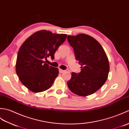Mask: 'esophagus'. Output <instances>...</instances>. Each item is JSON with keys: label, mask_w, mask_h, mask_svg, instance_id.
Here are the masks:
<instances>
[{"label": "esophagus", "mask_w": 129, "mask_h": 129, "mask_svg": "<svg viewBox=\"0 0 129 129\" xmlns=\"http://www.w3.org/2000/svg\"><path fill=\"white\" fill-rule=\"evenodd\" d=\"M64 72V70H62V69H59V73H62Z\"/></svg>", "instance_id": "34e87169"}]
</instances>
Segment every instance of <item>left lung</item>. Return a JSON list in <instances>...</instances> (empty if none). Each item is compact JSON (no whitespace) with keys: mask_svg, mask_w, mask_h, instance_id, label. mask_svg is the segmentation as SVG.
I'll list each match as a JSON object with an SVG mask.
<instances>
[{"mask_svg":"<svg viewBox=\"0 0 129 129\" xmlns=\"http://www.w3.org/2000/svg\"><path fill=\"white\" fill-rule=\"evenodd\" d=\"M67 40L81 66L79 73L72 72V78L67 82L68 87L78 95H91L107 80L110 69L108 57L101 45L87 34L69 35Z\"/></svg>","mask_w":129,"mask_h":129,"instance_id":"8db88e82","label":"left lung"}]
</instances>
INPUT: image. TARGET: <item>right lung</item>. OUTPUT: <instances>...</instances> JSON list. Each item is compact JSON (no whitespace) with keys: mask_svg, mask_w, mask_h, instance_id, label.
I'll return each instance as SVG.
<instances>
[{"mask_svg":"<svg viewBox=\"0 0 129 129\" xmlns=\"http://www.w3.org/2000/svg\"><path fill=\"white\" fill-rule=\"evenodd\" d=\"M67 34H53L42 30L34 33L20 47L16 62V72L20 81L34 93L42 92L52 86L58 69L45 63L47 57L54 58Z\"/></svg>","mask_w":129,"mask_h":129,"instance_id":"1","label":"right lung"}]
</instances>
